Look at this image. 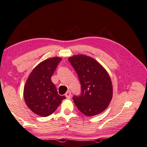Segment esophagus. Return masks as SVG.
Segmentation results:
<instances>
[{
	"label": "esophagus",
	"mask_w": 147,
	"mask_h": 147,
	"mask_svg": "<svg viewBox=\"0 0 147 147\" xmlns=\"http://www.w3.org/2000/svg\"><path fill=\"white\" fill-rule=\"evenodd\" d=\"M65 97H67V98L69 99L71 97V93L70 90H67V91L66 92V93L65 94Z\"/></svg>",
	"instance_id": "obj_1"
}]
</instances>
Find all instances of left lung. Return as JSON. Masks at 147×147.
Masks as SVG:
<instances>
[{
    "instance_id": "left-lung-1",
    "label": "left lung",
    "mask_w": 147,
    "mask_h": 147,
    "mask_svg": "<svg viewBox=\"0 0 147 147\" xmlns=\"http://www.w3.org/2000/svg\"><path fill=\"white\" fill-rule=\"evenodd\" d=\"M78 76L81 93L73 97L78 110L88 117L98 115L106 109L112 97L110 78L98 62L84 55L68 59Z\"/></svg>"
}]
</instances>
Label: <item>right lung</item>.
I'll use <instances>...</instances> for the list:
<instances>
[{
  "instance_id": "obj_1",
  "label": "right lung",
  "mask_w": 147,
  "mask_h": 147,
  "mask_svg": "<svg viewBox=\"0 0 147 147\" xmlns=\"http://www.w3.org/2000/svg\"><path fill=\"white\" fill-rule=\"evenodd\" d=\"M61 60L54 57L42 61L32 70L25 84V102L34 113L41 117L52 115L65 98L58 94L51 81L52 76Z\"/></svg>"
}]
</instances>
